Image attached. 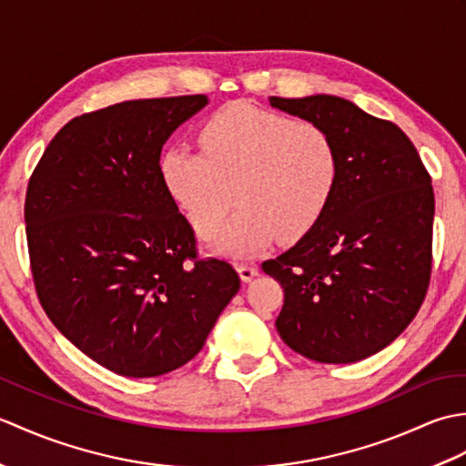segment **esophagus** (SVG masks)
Here are the masks:
<instances>
[{
    "label": "esophagus",
    "mask_w": 466,
    "mask_h": 466,
    "mask_svg": "<svg viewBox=\"0 0 466 466\" xmlns=\"http://www.w3.org/2000/svg\"><path fill=\"white\" fill-rule=\"evenodd\" d=\"M236 270H238L242 282H250L254 276H258V268H256V266H252V264H238V266H236Z\"/></svg>",
    "instance_id": "34e87169"
}]
</instances>
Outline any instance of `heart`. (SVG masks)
<instances>
[{
    "mask_svg": "<svg viewBox=\"0 0 466 466\" xmlns=\"http://www.w3.org/2000/svg\"><path fill=\"white\" fill-rule=\"evenodd\" d=\"M200 150L170 147L160 177L198 236H212L226 214H238L210 242L240 258L276 240L296 242L319 224L339 182V152L322 126L292 120L250 102L216 110L198 134Z\"/></svg>",
    "mask_w": 466,
    "mask_h": 466,
    "instance_id": "obj_1",
    "label": "heart"
}]
</instances>
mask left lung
Wrapping results in <instances>:
<instances>
[{"mask_svg":"<svg viewBox=\"0 0 466 466\" xmlns=\"http://www.w3.org/2000/svg\"><path fill=\"white\" fill-rule=\"evenodd\" d=\"M270 106L322 126L340 164L319 224L289 252L262 264L284 289L276 330L310 360H364L407 329L427 294L431 176L399 126L344 97H270Z\"/></svg>","mask_w":466,"mask_h":466,"instance_id":"obj_1","label":"left lung"}]
</instances>
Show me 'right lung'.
<instances>
[{"label":"right lung","mask_w":466,"mask_h":466,"mask_svg":"<svg viewBox=\"0 0 466 466\" xmlns=\"http://www.w3.org/2000/svg\"><path fill=\"white\" fill-rule=\"evenodd\" d=\"M208 96L114 104L67 122L29 177L25 232L49 320L107 370L150 379L202 350L240 279L198 260L160 154Z\"/></svg>","instance_id":"add662e5"}]
</instances>
